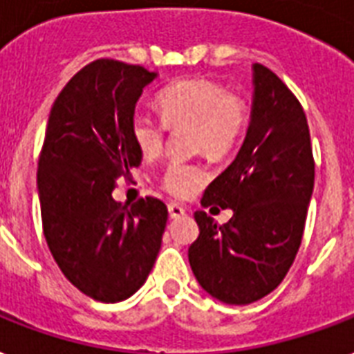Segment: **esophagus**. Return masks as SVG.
I'll list each match as a JSON object with an SVG mask.
<instances>
[{"label":"esophagus","instance_id":"esophagus-1","mask_svg":"<svg viewBox=\"0 0 354 354\" xmlns=\"http://www.w3.org/2000/svg\"><path fill=\"white\" fill-rule=\"evenodd\" d=\"M168 212L171 220H177V218H180V216H185V208L180 207L179 203H169Z\"/></svg>","mask_w":354,"mask_h":354}]
</instances>
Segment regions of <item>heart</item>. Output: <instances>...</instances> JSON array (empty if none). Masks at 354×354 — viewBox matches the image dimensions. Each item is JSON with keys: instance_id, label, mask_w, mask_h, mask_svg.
<instances>
[{"instance_id": "b5f03b06", "label": "heart", "mask_w": 354, "mask_h": 354, "mask_svg": "<svg viewBox=\"0 0 354 354\" xmlns=\"http://www.w3.org/2000/svg\"><path fill=\"white\" fill-rule=\"evenodd\" d=\"M157 109L164 123L146 114H134L131 136L142 157L155 158L164 147L166 128L190 127L194 151L212 158L229 155L248 125V106L240 95L227 94L223 84L190 77L168 84L157 94ZM162 186L177 197H188L207 180L199 164L174 160L162 171Z\"/></svg>"}]
</instances>
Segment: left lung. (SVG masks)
Segmentation results:
<instances>
[{
  "label": "left lung",
  "instance_id": "obj_1",
  "mask_svg": "<svg viewBox=\"0 0 354 354\" xmlns=\"http://www.w3.org/2000/svg\"><path fill=\"white\" fill-rule=\"evenodd\" d=\"M314 190V158L303 106L288 86L253 64L251 120L236 158L203 194L201 205L231 208L218 225L197 210L188 249L199 286L227 305H249L282 282L299 251Z\"/></svg>",
  "mask_w": 354,
  "mask_h": 354
}]
</instances>
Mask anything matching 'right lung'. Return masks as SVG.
<instances>
[{
  "instance_id": "obj_1",
  "label": "right lung",
  "mask_w": 354,
  "mask_h": 354,
  "mask_svg": "<svg viewBox=\"0 0 354 354\" xmlns=\"http://www.w3.org/2000/svg\"><path fill=\"white\" fill-rule=\"evenodd\" d=\"M157 73L100 59L66 84L49 112L37 188L44 236L68 281L101 303L138 292L168 221L160 199L114 201L118 177L142 162L131 136L136 101Z\"/></svg>"
}]
</instances>
